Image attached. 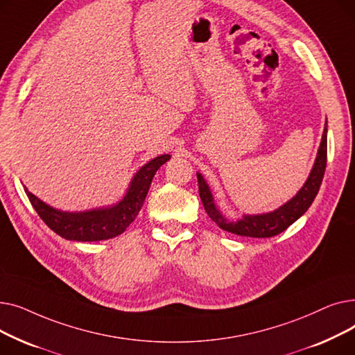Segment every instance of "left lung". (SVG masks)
<instances>
[{"instance_id": "obj_1", "label": "left lung", "mask_w": 355, "mask_h": 355, "mask_svg": "<svg viewBox=\"0 0 355 355\" xmlns=\"http://www.w3.org/2000/svg\"><path fill=\"white\" fill-rule=\"evenodd\" d=\"M327 130L328 129L325 123L318 154H316L315 164L312 166L308 180L304 184V187L296 193L293 198L285 202L284 206L270 213L245 214L243 218L230 221L217 209L209 184L202 178L200 173H197L198 193L202 201L204 210H206L209 217L220 229L239 234V236L272 237L285 232L293 221H296L311 207L312 201L315 200L316 194L320 191L321 182L325 174V166H327Z\"/></svg>"}]
</instances>
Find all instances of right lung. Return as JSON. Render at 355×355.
Returning <instances> with one entry per match:
<instances>
[{"instance_id":"right-lung-1","label":"right lung","mask_w":355,"mask_h":355,"mask_svg":"<svg viewBox=\"0 0 355 355\" xmlns=\"http://www.w3.org/2000/svg\"><path fill=\"white\" fill-rule=\"evenodd\" d=\"M170 158L171 155L164 154L141 166L132 181L129 182L123 198L110 207L93 209L79 213L62 211L50 207L49 204L35 197L28 191L26 185H23V187L37 214L60 237L76 241L107 240L122 234L129 227L130 223L135 220L155 173Z\"/></svg>"}]
</instances>
